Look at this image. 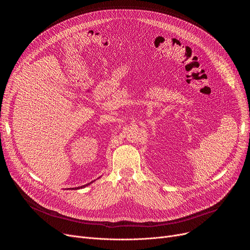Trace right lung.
Masks as SVG:
<instances>
[{
	"label": "right lung",
	"mask_w": 250,
	"mask_h": 250,
	"mask_svg": "<svg viewBox=\"0 0 250 250\" xmlns=\"http://www.w3.org/2000/svg\"><path fill=\"white\" fill-rule=\"evenodd\" d=\"M95 181V180H94ZM94 181H92V182H90V183H88V184H86V185H83V186H80V187H77V188H72V190H79V189H82V188H85V187H87V186H89L90 184H92ZM71 189V188H70Z\"/></svg>",
	"instance_id": "right-lung-1"
}]
</instances>
